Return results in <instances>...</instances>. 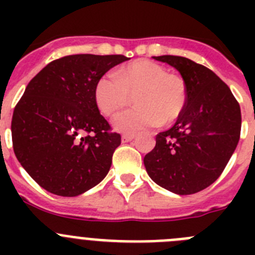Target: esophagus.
<instances>
[{
	"label": "esophagus",
	"mask_w": 255,
	"mask_h": 255,
	"mask_svg": "<svg viewBox=\"0 0 255 255\" xmlns=\"http://www.w3.org/2000/svg\"><path fill=\"white\" fill-rule=\"evenodd\" d=\"M135 138L134 134H124L123 135V141L124 143H128V141H131Z\"/></svg>",
	"instance_id": "obj_1"
}]
</instances>
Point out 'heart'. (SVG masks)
Listing matches in <instances>:
<instances>
[{"label":"heart","instance_id":"heart-1","mask_svg":"<svg viewBox=\"0 0 255 255\" xmlns=\"http://www.w3.org/2000/svg\"><path fill=\"white\" fill-rule=\"evenodd\" d=\"M131 98L135 108L115 119L117 131L138 132L173 124L186 107L188 85L184 78L168 74L162 65L138 60L116 70L115 76L100 78L94 87L97 107L107 117L116 116Z\"/></svg>","mask_w":255,"mask_h":255}]
</instances>
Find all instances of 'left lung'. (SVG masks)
Masks as SVG:
<instances>
[{
  "label": "left lung",
  "mask_w": 255,
  "mask_h": 255,
  "mask_svg": "<svg viewBox=\"0 0 255 255\" xmlns=\"http://www.w3.org/2000/svg\"><path fill=\"white\" fill-rule=\"evenodd\" d=\"M153 58L181 74L188 102L175 125L157 134L144 166L162 188L179 195L194 194L213 184L231 158L240 139V106L208 67L180 56Z\"/></svg>",
  "instance_id": "1"
}]
</instances>
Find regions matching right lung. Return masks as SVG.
<instances>
[{
    "label": "right lung",
    "instance_id": "obj_1",
    "mask_svg": "<svg viewBox=\"0 0 255 255\" xmlns=\"http://www.w3.org/2000/svg\"><path fill=\"white\" fill-rule=\"evenodd\" d=\"M123 55H70L52 61L29 82L13 110L17 161L47 191L76 197L110 171L121 136L100 114L94 87Z\"/></svg>",
    "mask_w": 255,
    "mask_h": 255
}]
</instances>
